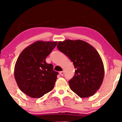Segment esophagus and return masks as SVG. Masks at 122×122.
<instances>
[{"label": "esophagus", "mask_w": 122, "mask_h": 122, "mask_svg": "<svg viewBox=\"0 0 122 122\" xmlns=\"http://www.w3.org/2000/svg\"><path fill=\"white\" fill-rule=\"evenodd\" d=\"M64 74V71H60V74L61 75V76H63V75Z\"/></svg>", "instance_id": "1"}]
</instances>
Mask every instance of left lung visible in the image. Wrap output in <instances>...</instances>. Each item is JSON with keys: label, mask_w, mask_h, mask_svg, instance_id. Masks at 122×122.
<instances>
[{"label": "left lung", "mask_w": 122, "mask_h": 122, "mask_svg": "<svg viewBox=\"0 0 122 122\" xmlns=\"http://www.w3.org/2000/svg\"><path fill=\"white\" fill-rule=\"evenodd\" d=\"M57 48L73 62L76 69L69 81L71 91L81 98L94 95L102 84L104 76L102 60L96 49L81 40L59 41Z\"/></svg>", "instance_id": "obj_1"}]
</instances>
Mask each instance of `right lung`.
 <instances>
[{
	"label": "right lung",
	"instance_id": "1",
	"mask_svg": "<svg viewBox=\"0 0 122 122\" xmlns=\"http://www.w3.org/2000/svg\"><path fill=\"white\" fill-rule=\"evenodd\" d=\"M57 41H39L27 46L18 56L14 76L19 89L31 98H41L54 88L58 73L46 58Z\"/></svg>",
	"mask_w": 122,
	"mask_h": 122
}]
</instances>
